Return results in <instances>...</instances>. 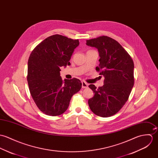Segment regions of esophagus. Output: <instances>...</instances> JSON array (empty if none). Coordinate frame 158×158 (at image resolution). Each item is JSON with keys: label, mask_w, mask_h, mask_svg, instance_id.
Masks as SVG:
<instances>
[{"label": "esophagus", "mask_w": 158, "mask_h": 158, "mask_svg": "<svg viewBox=\"0 0 158 158\" xmlns=\"http://www.w3.org/2000/svg\"><path fill=\"white\" fill-rule=\"evenodd\" d=\"M82 88H88V84L84 81L82 82Z\"/></svg>", "instance_id": "1"}]
</instances>
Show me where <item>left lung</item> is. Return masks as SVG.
Returning <instances> with one entry per match:
<instances>
[{
    "mask_svg": "<svg viewBox=\"0 0 158 158\" xmlns=\"http://www.w3.org/2000/svg\"><path fill=\"white\" fill-rule=\"evenodd\" d=\"M86 44L98 50L100 64L96 70L105 78L102 87L88 86L94 93L88 100V105L97 116H111L125 105L134 85L133 60L122 45L110 37L87 40Z\"/></svg>",
    "mask_w": 158,
    "mask_h": 158,
    "instance_id": "8db88e82",
    "label": "left lung"
}]
</instances>
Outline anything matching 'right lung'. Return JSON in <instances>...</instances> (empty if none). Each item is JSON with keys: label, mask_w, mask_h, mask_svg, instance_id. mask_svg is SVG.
I'll use <instances>...</instances> for the list:
<instances>
[{"label": "right lung", "mask_w": 158, "mask_h": 158, "mask_svg": "<svg viewBox=\"0 0 158 158\" xmlns=\"http://www.w3.org/2000/svg\"><path fill=\"white\" fill-rule=\"evenodd\" d=\"M78 39L54 35L38 44L28 59L27 81L30 94L44 114L56 116L68 108L71 97L82 87L76 78L62 79L60 67L70 65Z\"/></svg>", "instance_id": "1"}]
</instances>
